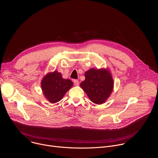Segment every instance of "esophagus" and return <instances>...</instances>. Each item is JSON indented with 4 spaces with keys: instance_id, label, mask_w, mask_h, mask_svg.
<instances>
[{
    "instance_id": "esophagus-1",
    "label": "esophagus",
    "mask_w": 158,
    "mask_h": 158,
    "mask_svg": "<svg viewBox=\"0 0 158 158\" xmlns=\"http://www.w3.org/2000/svg\"><path fill=\"white\" fill-rule=\"evenodd\" d=\"M73 83H74V85L75 86H78L79 85V82L78 80H73Z\"/></svg>"
}]
</instances>
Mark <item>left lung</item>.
I'll return each instance as SVG.
<instances>
[{
    "label": "left lung",
    "mask_w": 158,
    "mask_h": 158,
    "mask_svg": "<svg viewBox=\"0 0 158 158\" xmlns=\"http://www.w3.org/2000/svg\"><path fill=\"white\" fill-rule=\"evenodd\" d=\"M85 80L80 86L94 103H104L114 89V80L108 68H92L85 73Z\"/></svg>",
    "instance_id": "1"
}]
</instances>
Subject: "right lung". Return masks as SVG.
Wrapping results in <instances>:
<instances>
[{
  "mask_svg": "<svg viewBox=\"0 0 158 158\" xmlns=\"http://www.w3.org/2000/svg\"><path fill=\"white\" fill-rule=\"evenodd\" d=\"M72 86V81L64 79L61 73L57 70L47 73L41 82L44 96L51 103L60 101Z\"/></svg>",
  "mask_w": 158,
  "mask_h": 158,
  "instance_id": "right-lung-1",
  "label": "right lung"
}]
</instances>
